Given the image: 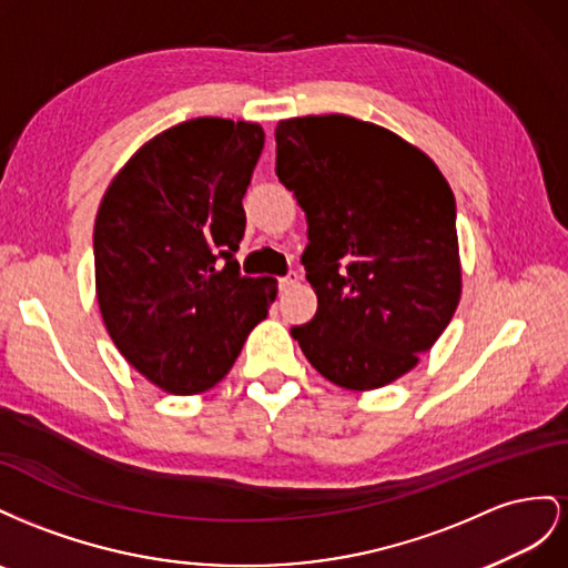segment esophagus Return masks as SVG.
Instances as JSON below:
<instances>
[{
  "label": "esophagus",
  "mask_w": 568,
  "mask_h": 568,
  "mask_svg": "<svg viewBox=\"0 0 568 568\" xmlns=\"http://www.w3.org/2000/svg\"><path fill=\"white\" fill-rule=\"evenodd\" d=\"M297 281H300V275H297L295 271H290L287 275H283V278H281V290H290V287H295V285H297Z\"/></svg>",
  "instance_id": "obj_1"
}]
</instances>
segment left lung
I'll return each instance as SVG.
<instances>
[{
  "instance_id": "obj_1",
  "label": "left lung",
  "mask_w": 568,
  "mask_h": 568,
  "mask_svg": "<svg viewBox=\"0 0 568 568\" xmlns=\"http://www.w3.org/2000/svg\"><path fill=\"white\" fill-rule=\"evenodd\" d=\"M275 173L310 225L302 254L318 306L293 328L310 364L345 390L402 378L462 300L457 204L416 144L343 113L275 125Z\"/></svg>"
}]
</instances>
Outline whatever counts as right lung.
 Masks as SVG:
<instances>
[{
  "instance_id": "1",
  "label": "right lung",
  "mask_w": 568,
  "mask_h": 568,
  "mask_svg": "<svg viewBox=\"0 0 568 568\" xmlns=\"http://www.w3.org/2000/svg\"><path fill=\"white\" fill-rule=\"evenodd\" d=\"M262 150L258 123H178L125 161L97 209L102 321L125 362L171 395L223 381L275 300L278 281L240 275L235 258Z\"/></svg>"
}]
</instances>
